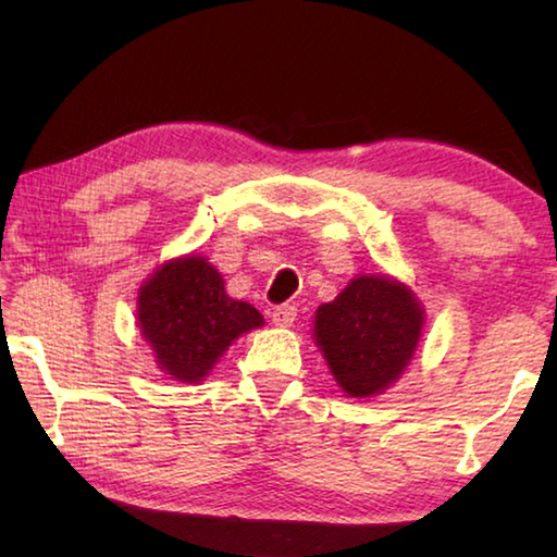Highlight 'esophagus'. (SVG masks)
Instances as JSON below:
<instances>
[{"instance_id": "1", "label": "esophagus", "mask_w": 557, "mask_h": 557, "mask_svg": "<svg viewBox=\"0 0 557 557\" xmlns=\"http://www.w3.org/2000/svg\"><path fill=\"white\" fill-rule=\"evenodd\" d=\"M270 317L275 326H292V322H295V317H297V307L295 305H277V307H272Z\"/></svg>"}]
</instances>
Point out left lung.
Segmentation results:
<instances>
[{
	"instance_id": "left-lung-1",
	"label": "left lung",
	"mask_w": 557,
	"mask_h": 557,
	"mask_svg": "<svg viewBox=\"0 0 557 557\" xmlns=\"http://www.w3.org/2000/svg\"><path fill=\"white\" fill-rule=\"evenodd\" d=\"M422 309L388 277H356L317 309L314 336L336 383L366 398L388 388L414 354Z\"/></svg>"
}]
</instances>
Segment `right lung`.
<instances>
[{
	"label": "right lung",
	"instance_id": "add662e5",
	"mask_svg": "<svg viewBox=\"0 0 557 557\" xmlns=\"http://www.w3.org/2000/svg\"><path fill=\"white\" fill-rule=\"evenodd\" d=\"M137 324L159 369L176 381L196 383L233 338L262 326V314L248 301L225 295L219 270L191 256L154 272L139 292Z\"/></svg>",
	"mask_w": 557,
	"mask_h": 557
}]
</instances>
